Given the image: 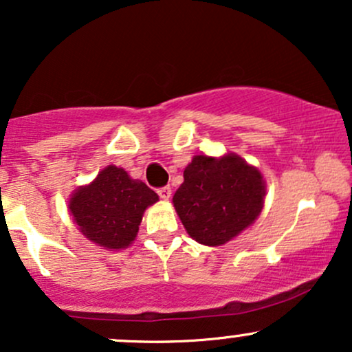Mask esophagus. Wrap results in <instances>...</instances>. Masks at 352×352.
Wrapping results in <instances>:
<instances>
[{
    "mask_svg": "<svg viewBox=\"0 0 352 352\" xmlns=\"http://www.w3.org/2000/svg\"><path fill=\"white\" fill-rule=\"evenodd\" d=\"M157 193H159V197L162 200H168L172 195V190H170V187H160L159 190H157Z\"/></svg>",
    "mask_w": 352,
    "mask_h": 352,
    "instance_id": "obj_1",
    "label": "esophagus"
}]
</instances>
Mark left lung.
<instances>
[{"instance_id":"left-lung-1","label":"left lung","mask_w":352,"mask_h":352,"mask_svg":"<svg viewBox=\"0 0 352 352\" xmlns=\"http://www.w3.org/2000/svg\"><path fill=\"white\" fill-rule=\"evenodd\" d=\"M265 182L256 168L228 153L195 155L173 195V207L188 235L201 245H223L256 220Z\"/></svg>"}]
</instances>
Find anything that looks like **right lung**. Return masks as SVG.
<instances>
[{
	"label": "right lung",
	"instance_id": "1",
	"mask_svg": "<svg viewBox=\"0 0 352 352\" xmlns=\"http://www.w3.org/2000/svg\"><path fill=\"white\" fill-rule=\"evenodd\" d=\"M159 195L124 168L109 165L92 184L76 190L69 210L80 232L107 250L125 248L135 240L144 210Z\"/></svg>",
	"mask_w": 352,
	"mask_h": 352
}]
</instances>
